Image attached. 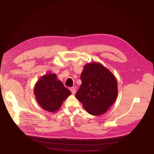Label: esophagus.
I'll return each instance as SVG.
<instances>
[{
	"instance_id": "esophagus-1",
	"label": "esophagus",
	"mask_w": 154,
	"mask_h": 154,
	"mask_svg": "<svg viewBox=\"0 0 154 154\" xmlns=\"http://www.w3.org/2000/svg\"><path fill=\"white\" fill-rule=\"evenodd\" d=\"M70 91H71V92H72V94H74L76 93V88H74V87L70 88Z\"/></svg>"
}]
</instances>
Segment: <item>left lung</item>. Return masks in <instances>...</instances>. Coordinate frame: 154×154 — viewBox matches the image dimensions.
Returning a JSON list of instances; mask_svg holds the SVG:
<instances>
[{"label": "left lung", "mask_w": 154, "mask_h": 154, "mask_svg": "<svg viewBox=\"0 0 154 154\" xmlns=\"http://www.w3.org/2000/svg\"><path fill=\"white\" fill-rule=\"evenodd\" d=\"M82 85L76 94L88 114L98 116L105 113L118 96L116 79L108 69L99 63L84 67L81 74Z\"/></svg>", "instance_id": "obj_1"}]
</instances>
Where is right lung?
<instances>
[{
    "label": "right lung",
    "mask_w": 154,
    "mask_h": 154,
    "mask_svg": "<svg viewBox=\"0 0 154 154\" xmlns=\"http://www.w3.org/2000/svg\"><path fill=\"white\" fill-rule=\"evenodd\" d=\"M34 92L38 104L48 112L58 110L63 101L71 94L63 83L57 80L55 74H49L42 77L36 83Z\"/></svg>",
    "instance_id": "obj_1"
}]
</instances>
